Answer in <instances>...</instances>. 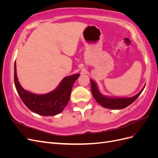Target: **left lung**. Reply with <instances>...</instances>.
<instances>
[{"label":"left lung","mask_w":158,"mask_h":158,"mask_svg":"<svg viewBox=\"0 0 158 158\" xmlns=\"http://www.w3.org/2000/svg\"><path fill=\"white\" fill-rule=\"evenodd\" d=\"M90 81L91 89L95 99L102 107L111 109H120L127 107L135 101L144 89V87L139 93L131 98H110L102 95L99 92L97 84L94 81L92 80H90Z\"/></svg>","instance_id":"8db88e82"}]
</instances>
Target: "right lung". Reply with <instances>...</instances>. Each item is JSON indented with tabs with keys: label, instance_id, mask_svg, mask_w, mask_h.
Here are the masks:
<instances>
[{
	"label": "right lung",
	"instance_id": "add662e5",
	"mask_svg": "<svg viewBox=\"0 0 158 158\" xmlns=\"http://www.w3.org/2000/svg\"><path fill=\"white\" fill-rule=\"evenodd\" d=\"M80 74L65 77L55 89L43 95L27 92L18 82L16 62L14 63V84L17 92L26 106L31 111L43 116H54L61 113L69 103L73 85Z\"/></svg>",
	"mask_w": 158,
	"mask_h": 158
}]
</instances>
